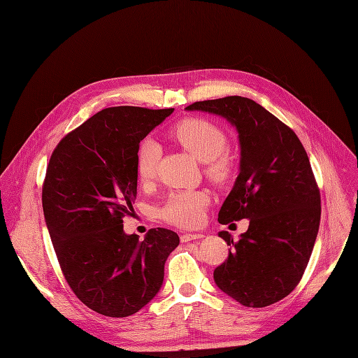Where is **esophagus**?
Returning a JSON list of instances; mask_svg holds the SVG:
<instances>
[{
	"label": "esophagus",
	"mask_w": 358,
	"mask_h": 358,
	"mask_svg": "<svg viewBox=\"0 0 358 358\" xmlns=\"http://www.w3.org/2000/svg\"><path fill=\"white\" fill-rule=\"evenodd\" d=\"M202 233H182L181 234V242H190V241H199L202 239Z\"/></svg>",
	"instance_id": "1"
}]
</instances>
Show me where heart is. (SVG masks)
Here are the masks:
<instances>
[{
	"label": "heart",
	"mask_w": 358,
	"mask_h": 358,
	"mask_svg": "<svg viewBox=\"0 0 358 358\" xmlns=\"http://www.w3.org/2000/svg\"><path fill=\"white\" fill-rule=\"evenodd\" d=\"M169 136L196 159L205 162L208 177L217 182H226L231 178L234 162L227 150V134L220 125L203 117H187L172 127ZM159 157L161 149L155 141L148 140L140 144L136 171L141 182H149L155 178ZM209 202L210 197L203 190L176 192L168 197L162 208V217L174 226L192 229L203 221Z\"/></svg>",
	"instance_id": "b5f03b06"
}]
</instances>
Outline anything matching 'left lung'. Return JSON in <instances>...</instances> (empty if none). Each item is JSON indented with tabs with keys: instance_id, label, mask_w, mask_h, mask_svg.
Here are the masks:
<instances>
[{
	"instance_id": "left-lung-1",
	"label": "left lung",
	"mask_w": 358,
	"mask_h": 358,
	"mask_svg": "<svg viewBox=\"0 0 358 358\" xmlns=\"http://www.w3.org/2000/svg\"><path fill=\"white\" fill-rule=\"evenodd\" d=\"M186 109L221 115L239 132L241 174L218 221L248 218L249 227L237 242L218 233L230 249L214 280L245 307H268L298 286L319 233L320 190L307 152L294 129L250 99L229 96Z\"/></svg>"
}]
</instances>
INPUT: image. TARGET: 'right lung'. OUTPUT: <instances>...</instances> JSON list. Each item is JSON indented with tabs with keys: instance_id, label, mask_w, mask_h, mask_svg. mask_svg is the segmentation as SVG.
Returning a JSON list of instances; mask_svg holds the SVG:
<instances>
[{
	"instance_id": "add662e5",
	"label": "right lung",
	"mask_w": 358,
	"mask_h": 358,
	"mask_svg": "<svg viewBox=\"0 0 358 358\" xmlns=\"http://www.w3.org/2000/svg\"><path fill=\"white\" fill-rule=\"evenodd\" d=\"M174 109L116 106L66 134L43 184L47 229L76 298L108 317L136 314L161 289L180 237L152 229L144 241L124 233L137 196L140 141Z\"/></svg>"
}]
</instances>
